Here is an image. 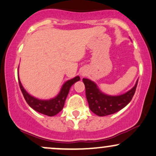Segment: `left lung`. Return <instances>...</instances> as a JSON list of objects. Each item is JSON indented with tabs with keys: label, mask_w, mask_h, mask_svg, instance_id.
I'll list each match as a JSON object with an SVG mask.
<instances>
[{
	"label": "left lung",
	"mask_w": 156,
	"mask_h": 156,
	"mask_svg": "<svg viewBox=\"0 0 156 156\" xmlns=\"http://www.w3.org/2000/svg\"><path fill=\"white\" fill-rule=\"evenodd\" d=\"M83 82L85 85L86 97L90 110L99 116L113 114L126 107L133 98L138 84L137 81L134 87L124 95L109 96L102 93L93 81L83 78Z\"/></svg>",
	"instance_id": "8db88e82"
}]
</instances>
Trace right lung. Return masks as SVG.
I'll list each match as a JSON object with an SVG mask.
<instances>
[{"label": "right lung", "mask_w": 156, "mask_h": 156, "mask_svg": "<svg viewBox=\"0 0 156 156\" xmlns=\"http://www.w3.org/2000/svg\"><path fill=\"white\" fill-rule=\"evenodd\" d=\"M79 80L80 77L77 76L73 79L66 81L63 85L58 95L54 98L50 99V100H40V99L31 96L30 94L27 93V91L23 89L19 78H18V82H19L20 90L23 93L26 101L32 109H35L37 112H40V113L46 115L53 116L55 115L56 114H58L62 110L64 106L65 101H66V97L69 93L70 87H72V85L74 84L75 82L78 81Z\"/></svg>", "instance_id": "add662e5"}]
</instances>
